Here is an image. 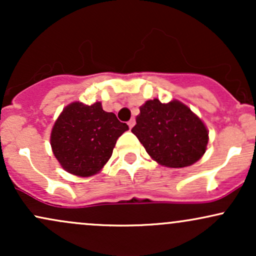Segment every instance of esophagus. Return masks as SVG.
Listing matches in <instances>:
<instances>
[{"mask_svg": "<svg viewBox=\"0 0 256 256\" xmlns=\"http://www.w3.org/2000/svg\"><path fill=\"white\" fill-rule=\"evenodd\" d=\"M128 128H134V119H131L130 122H128Z\"/></svg>", "mask_w": 256, "mask_h": 256, "instance_id": "34e87169", "label": "esophagus"}]
</instances>
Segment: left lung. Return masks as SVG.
<instances>
[{
  "instance_id": "1",
  "label": "left lung",
  "mask_w": 256,
  "mask_h": 256,
  "mask_svg": "<svg viewBox=\"0 0 256 256\" xmlns=\"http://www.w3.org/2000/svg\"><path fill=\"white\" fill-rule=\"evenodd\" d=\"M132 128L149 156L161 166L182 168L204 156L208 128L200 116L178 100L161 104L158 98L140 107Z\"/></svg>"
}]
</instances>
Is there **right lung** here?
Instances as JSON below:
<instances>
[{
  "label": "right lung",
  "instance_id": "right-lung-1",
  "mask_svg": "<svg viewBox=\"0 0 256 256\" xmlns=\"http://www.w3.org/2000/svg\"><path fill=\"white\" fill-rule=\"evenodd\" d=\"M128 130L116 114L104 112L101 102H72L55 120L50 134L54 156L66 172L91 177L108 162L116 140Z\"/></svg>",
  "mask_w": 256,
  "mask_h": 256
}]
</instances>
